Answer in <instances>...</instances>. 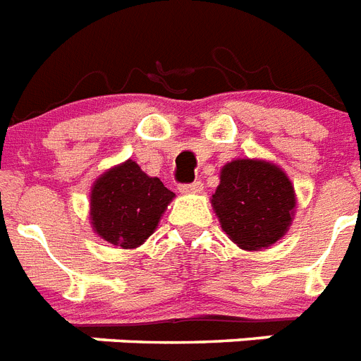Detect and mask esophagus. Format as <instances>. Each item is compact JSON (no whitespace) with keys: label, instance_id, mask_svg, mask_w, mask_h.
<instances>
[{"label":"esophagus","instance_id":"1","mask_svg":"<svg viewBox=\"0 0 361 361\" xmlns=\"http://www.w3.org/2000/svg\"><path fill=\"white\" fill-rule=\"evenodd\" d=\"M178 190H180V194H201L203 192V183L195 180L192 184H183Z\"/></svg>","mask_w":361,"mask_h":361}]
</instances>
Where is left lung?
<instances>
[{
    "mask_svg": "<svg viewBox=\"0 0 361 361\" xmlns=\"http://www.w3.org/2000/svg\"><path fill=\"white\" fill-rule=\"evenodd\" d=\"M210 203L224 233L246 252H261L283 238L296 212L287 173L261 158H236L221 167Z\"/></svg>",
    "mask_w": 361,
    "mask_h": 361,
    "instance_id": "obj_1",
    "label": "left lung"
}]
</instances>
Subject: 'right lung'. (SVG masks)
Wrapping results in <instances>:
<instances>
[{
	"label": "right lung",
	"mask_w": 361,
	"mask_h": 361,
	"mask_svg": "<svg viewBox=\"0 0 361 361\" xmlns=\"http://www.w3.org/2000/svg\"><path fill=\"white\" fill-rule=\"evenodd\" d=\"M175 199L158 177H149L134 160L109 167L89 192V220L102 240L115 247H140L157 231Z\"/></svg>",
	"instance_id": "add662e5"
}]
</instances>
